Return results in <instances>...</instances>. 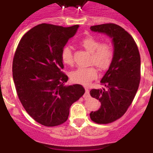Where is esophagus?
Returning <instances> with one entry per match:
<instances>
[{"label":"esophagus","mask_w":153,"mask_h":153,"mask_svg":"<svg viewBox=\"0 0 153 153\" xmlns=\"http://www.w3.org/2000/svg\"><path fill=\"white\" fill-rule=\"evenodd\" d=\"M90 97V90H89V89L87 88V87H86L85 88V94L84 96H83V97L84 98H87V97Z\"/></svg>","instance_id":"1"}]
</instances>
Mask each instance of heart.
<instances>
[{
    "label": "heart",
    "instance_id": "heart-1",
    "mask_svg": "<svg viewBox=\"0 0 153 153\" xmlns=\"http://www.w3.org/2000/svg\"><path fill=\"white\" fill-rule=\"evenodd\" d=\"M80 45L91 53L90 63L95 65L100 70H106L111 65L113 58V50L108 44H100L97 39L88 36L80 41ZM63 63L67 65L74 63L73 53L70 47H63L61 53ZM97 71L94 67L83 68L79 67L70 73V78L75 83L87 85L93 79L97 78Z\"/></svg>",
    "mask_w": 153,
    "mask_h": 153
}]
</instances>
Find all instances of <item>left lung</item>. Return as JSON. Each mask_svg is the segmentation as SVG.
I'll return each instance as SVG.
<instances>
[{"label": "left lung", "mask_w": 153, "mask_h": 153, "mask_svg": "<svg viewBox=\"0 0 153 153\" xmlns=\"http://www.w3.org/2000/svg\"><path fill=\"white\" fill-rule=\"evenodd\" d=\"M90 30L107 35L113 45V61L100 81L103 87L90 92L101 103L98 110L90 113V119L106 124L122 117L136 96L140 82V55L132 36L119 25L100 24Z\"/></svg>", "instance_id": "left-lung-1"}]
</instances>
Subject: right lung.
Returning a JSON list of instances; mask_svg holds the SVG:
<instances>
[{
    "label": "right lung",
    "mask_w": 153,
    "mask_h": 153,
    "mask_svg": "<svg viewBox=\"0 0 153 153\" xmlns=\"http://www.w3.org/2000/svg\"><path fill=\"white\" fill-rule=\"evenodd\" d=\"M78 28L36 25L23 36L13 56V79L20 101L45 126L66 122L71 105L85 93L79 84L65 85L68 76L61 72L62 51Z\"/></svg>",
    "instance_id": "1"
}]
</instances>
